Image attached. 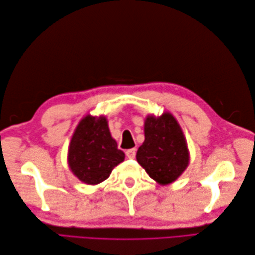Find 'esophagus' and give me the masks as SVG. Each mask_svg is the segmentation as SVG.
I'll list each match as a JSON object with an SVG mask.
<instances>
[{
  "instance_id": "1",
  "label": "esophagus",
  "mask_w": 255,
  "mask_h": 255,
  "mask_svg": "<svg viewBox=\"0 0 255 255\" xmlns=\"http://www.w3.org/2000/svg\"><path fill=\"white\" fill-rule=\"evenodd\" d=\"M126 156L128 159H133L136 156V149H129L126 151Z\"/></svg>"
}]
</instances>
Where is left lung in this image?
Wrapping results in <instances>:
<instances>
[{"mask_svg": "<svg viewBox=\"0 0 255 255\" xmlns=\"http://www.w3.org/2000/svg\"><path fill=\"white\" fill-rule=\"evenodd\" d=\"M144 141L137 151V162L160 185H167L180 177L189 164L186 138L170 112L153 114L144 119Z\"/></svg>", "mask_w": 255, "mask_h": 255, "instance_id": "8db88e82", "label": "left lung"}]
</instances>
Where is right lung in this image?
<instances>
[{
  "instance_id": "obj_1",
  "label": "right lung",
  "mask_w": 255,
  "mask_h": 255,
  "mask_svg": "<svg viewBox=\"0 0 255 255\" xmlns=\"http://www.w3.org/2000/svg\"><path fill=\"white\" fill-rule=\"evenodd\" d=\"M124 160L125 153L112 137L106 116L88 114L81 119L68 149L69 169L81 182L97 185Z\"/></svg>"
}]
</instances>
